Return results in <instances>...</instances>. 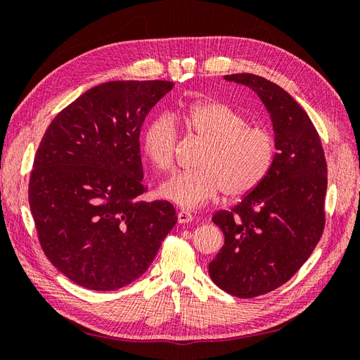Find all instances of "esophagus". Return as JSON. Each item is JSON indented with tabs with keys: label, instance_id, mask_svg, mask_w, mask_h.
I'll list each match as a JSON object with an SVG mask.
<instances>
[{
	"label": "esophagus",
	"instance_id": "esophagus-1",
	"mask_svg": "<svg viewBox=\"0 0 360 360\" xmlns=\"http://www.w3.org/2000/svg\"><path fill=\"white\" fill-rule=\"evenodd\" d=\"M177 219H179V224H188V222H192L193 216H192L189 212L180 210V212L177 213Z\"/></svg>",
	"mask_w": 360,
	"mask_h": 360
}]
</instances>
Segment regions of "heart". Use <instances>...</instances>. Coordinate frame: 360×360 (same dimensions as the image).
I'll use <instances>...</instances> for the list:
<instances>
[{"instance_id":"1","label":"heart","mask_w":360,"mask_h":360,"mask_svg":"<svg viewBox=\"0 0 360 360\" xmlns=\"http://www.w3.org/2000/svg\"><path fill=\"white\" fill-rule=\"evenodd\" d=\"M179 118L205 143L198 169L171 176L159 195L183 209H195L219 193L240 198L267 177L276 158V138L263 126H249L245 114L217 101L193 103ZM177 127L169 114L151 118L141 135V150L156 169L172 168Z\"/></svg>"}]
</instances>
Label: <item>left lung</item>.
<instances>
[{"label": "left lung", "mask_w": 360, "mask_h": 360, "mask_svg": "<svg viewBox=\"0 0 360 360\" xmlns=\"http://www.w3.org/2000/svg\"><path fill=\"white\" fill-rule=\"evenodd\" d=\"M224 78L257 93L276 138V158L263 183L230 212L212 217L225 242L210 261V278L224 291L248 299L285 284L317 246L328 165L311 118L284 89L252 73Z\"/></svg>", "instance_id": "left-lung-1"}]
</instances>
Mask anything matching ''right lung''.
Segmentation results:
<instances>
[{
  "mask_svg": "<svg viewBox=\"0 0 360 360\" xmlns=\"http://www.w3.org/2000/svg\"><path fill=\"white\" fill-rule=\"evenodd\" d=\"M168 81H111L52 120L30 177V209L51 263L75 284L112 291L153 263L177 222L168 201L146 202L139 132Z\"/></svg>",
  "mask_w": 360,
  "mask_h": 360,
  "instance_id": "1",
  "label": "right lung"
}]
</instances>
